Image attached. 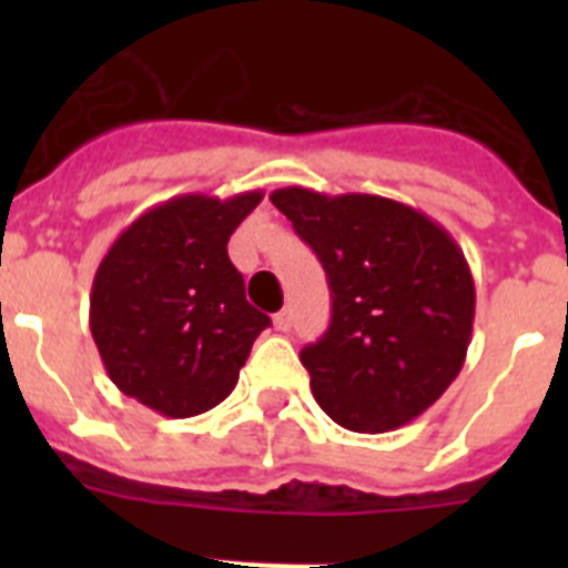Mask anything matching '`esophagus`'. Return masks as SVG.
Instances as JSON below:
<instances>
[{"mask_svg": "<svg viewBox=\"0 0 568 568\" xmlns=\"http://www.w3.org/2000/svg\"><path fill=\"white\" fill-rule=\"evenodd\" d=\"M273 324L278 333H290V327H293V310H281V313H275Z\"/></svg>", "mask_w": 568, "mask_h": 568, "instance_id": "34e87169", "label": "esophagus"}]
</instances>
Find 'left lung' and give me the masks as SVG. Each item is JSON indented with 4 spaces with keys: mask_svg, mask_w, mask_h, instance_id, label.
<instances>
[{
    "mask_svg": "<svg viewBox=\"0 0 568 568\" xmlns=\"http://www.w3.org/2000/svg\"><path fill=\"white\" fill-rule=\"evenodd\" d=\"M270 202L324 264L333 321L301 349L318 406L344 429L393 433L458 378L475 281L429 215L384 195L284 187Z\"/></svg>",
    "mask_w": 568,
    "mask_h": 568,
    "instance_id": "1",
    "label": "left lung"
}]
</instances>
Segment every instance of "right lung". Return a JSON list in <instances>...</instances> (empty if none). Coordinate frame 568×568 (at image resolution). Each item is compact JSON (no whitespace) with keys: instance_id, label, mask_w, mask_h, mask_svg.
I'll return each mask as SVG.
<instances>
[{"instance_id":"add662e5","label":"right lung","mask_w":568,"mask_h":568,"mask_svg":"<svg viewBox=\"0 0 568 568\" xmlns=\"http://www.w3.org/2000/svg\"><path fill=\"white\" fill-rule=\"evenodd\" d=\"M264 199L175 195L110 244L90 293V333L124 395L190 418L233 393L253 341L270 327L244 295L227 241Z\"/></svg>"}]
</instances>
